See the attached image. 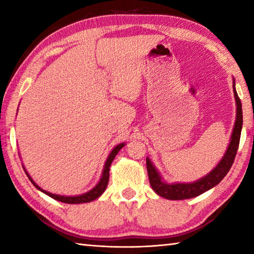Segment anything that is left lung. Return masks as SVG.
I'll use <instances>...</instances> for the list:
<instances>
[{
  "instance_id": "8db88e82",
  "label": "left lung",
  "mask_w": 254,
  "mask_h": 254,
  "mask_svg": "<svg viewBox=\"0 0 254 254\" xmlns=\"http://www.w3.org/2000/svg\"><path fill=\"white\" fill-rule=\"evenodd\" d=\"M233 92L236 104V118L233 131L230 137V143L227 147L224 156L217 163L216 167L209 173L201 177L200 179L196 180L192 183H173L168 184L162 179L161 175L159 174L158 169L153 166L151 160L147 157V170L149 176L150 185L156 194L163 197L166 199L170 200H180V199H188L194 198L203 192L209 190L221 183V180L225 177L226 174L229 173L232 165H233L236 151H238L241 131H242L243 124V115H242V104L239 98L238 93L235 89V80L233 78Z\"/></svg>"
}]
</instances>
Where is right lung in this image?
<instances>
[{"instance_id": "add662e5", "label": "right lung", "mask_w": 254, "mask_h": 254, "mask_svg": "<svg viewBox=\"0 0 254 254\" xmlns=\"http://www.w3.org/2000/svg\"><path fill=\"white\" fill-rule=\"evenodd\" d=\"M124 145H126V143H120L118 144L117 147H114V149L112 150V151L110 152L109 157H107L106 161H105V165H104V168H103V171H102V176H101V179L100 182H98L96 184L95 187H93L91 190L86 191L85 194H81V195H77V196H64V195H57V194H53V192H49L45 190V189H42L40 186H38V185L33 182V179L30 177V175L28 174V171L24 169L25 174H27L28 178L30 179V182H31L33 184V186L36 187L37 189H39L40 191L44 192V194L48 195L49 197H51V198H54L56 200H59L62 201V203H66V204H81V203H89V201H93L97 199L98 197H100L103 192H104V190L107 187V184H109V178H110V167H111V163L112 161L114 160L115 156H117L118 152L121 150ZM23 167V166H22Z\"/></svg>"}]
</instances>
